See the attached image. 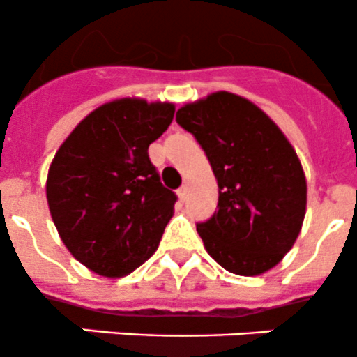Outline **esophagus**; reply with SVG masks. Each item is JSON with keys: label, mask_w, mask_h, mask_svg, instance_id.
Here are the masks:
<instances>
[{"label": "esophagus", "mask_w": 357, "mask_h": 357, "mask_svg": "<svg viewBox=\"0 0 357 357\" xmlns=\"http://www.w3.org/2000/svg\"><path fill=\"white\" fill-rule=\"evenodd\" d=\"M177 194H178L180 201H182V203H183V201L187 199V187H185V185H182V187H180V189L177 190Z\"/></svg>", "instance_id": "esophagus-1"}]
</instances>
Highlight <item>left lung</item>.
<instances>
[{"instance_id":"1","label":"left lung","mask_w":357,"mask_h":357,"mask_svg":"<svg viewBox=\"0 0 357 357\" xmlns=\"http://www.w3.org/2000/svg\"><path fill=\"white\" fill-rule=\"evenodd\" d=\"M218 183L217 211L196 225L211 259L238 276L283 260L302 229L307 182L280 126L248 98L215 91L177 111Z\"/></svg>"}]
</instances>
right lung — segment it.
Wrapping results in <instances>:
<instances>
[{
	"label": "right lung",
	"instance_id": "add662e5",
	"mask_svg": "<svg viewBox=\"0 0 357 357\" xmlns=\"http://www.w3.org/2000/svg\"><path fill=\"white\" fill-rule=\"evenodd\" d=\"M170 102L118 98L91 111L59 147L47 199L70 255L98 276L121 278L158 250L177 196L161 183L151 144L174 119Z\"/></svg>",
	"mask_w": 357,
	"mask_h": 357
}]
</instances>
